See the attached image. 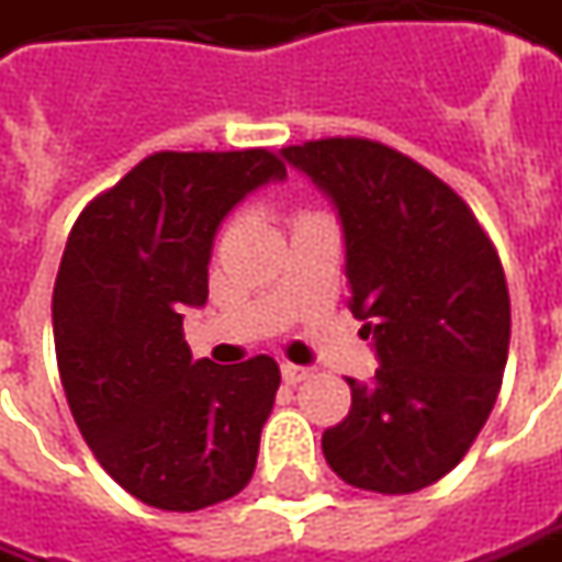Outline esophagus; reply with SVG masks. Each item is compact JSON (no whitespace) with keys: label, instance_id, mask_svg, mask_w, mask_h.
<instances>
[{"label":"esophagus","instance_id":"obj_1","mask_svg":"<svg viewBox=\"0 0 562 562\" xmlns=\"http://www.w3.org/2000/svg\"><path fill=\"white\" fill-rule=\"evenodd\" d=\"M307 376H311V370L295 367V363H282V382H285V385H299V382H304Z\"/></svg>","mask_w":562,"mask_h":562}]
</instances>
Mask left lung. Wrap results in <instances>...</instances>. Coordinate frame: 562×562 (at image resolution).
Listing matches in <instances>:
<instances>
[{
    "label": "left lung",
    "instance_id": "obj_1",
    "mask_svg": "<svg viewBox=\"0 0 562 562\" xmlns=\"http://www.w3.org/2000/svg\"><path fill=\"white\" fill-rule=\"evenodd\" d=\"M336 202L360 336L376 341L370 385L323 432L341 482L411 494L448 475L492 414L510 348V292L473 207L432 170L363 136L282 148Z\"/></svg>",
    "mask_w": 562,
    "mask_h": 562
}]
</instances>
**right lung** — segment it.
<instances>
[{
	"mask_svg": "<svg viewBox=\"0 0 562 562\" xmlns=\"http://www.w3.org/2000/svg\"><path fill=\"white\" fill-rule=\"evenodd\" d=\"M282 177L270 148L155 151L70 229L52 292L61 385L102 470L148 507L202 510L255 473L280 367L192 360L180 311L207 301L223 217Z\"/></svg>",
	"mask_w": 562,
	"mask_h": 562,
	"instance_id": "right-lung-1",
	"label": "right lung"
}]
</instances>
